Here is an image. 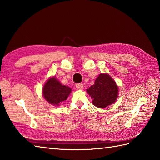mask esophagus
<instances>
[{
    "mask_svg": "<svg viewBox=\"0 0 160 160\" xmlns=\"http://www.w3.org/2000/svg\"><path fill=\"white\" fill-rule=\"evenodd\" d=\"M76 87L78 89H82L83 84L82 83H78L76 84Z\"/></svg>",
    "mask_w": 160,
    "mask_h": 160,
    "instance_id": "1",
    "label": "esophagus"
}]
</instances>
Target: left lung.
Returning <instances> with one entry per match:
<instances>
[{"label":"left lung","mask_w":160,"mask_h":160,"mask_svg":"<svg viewBox=\"0 0 160 160\" xmlns=\"http://www.w3.org/2000/svg\"><path fill=\"white\" fill-rule=\"evenodd\" d=\"M87 91L93 98V104L99 108H105L114 103L118 94V87L113 78L109 75L102 73Z\"/></svg>","instance_id":"8db88e82"}]
</instances>
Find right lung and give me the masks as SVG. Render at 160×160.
<instances>
[{"label": "right lung", "instance_id": "add662e5", "mask_svg": "<svg viewBox=\"0 0 160 160\" xmlns=\"http://www.w3.org/2000/svg\"><path fill=\"white\" fill-rule=\"evenodd\" d=\"M71 91V88L62 85L55 77H53L47 81L43 87L42 93L48 102L58 106L60 102L67 100Z\"/></svg>", "mask_w": 160, "mask_h": 160}]
</instances>
